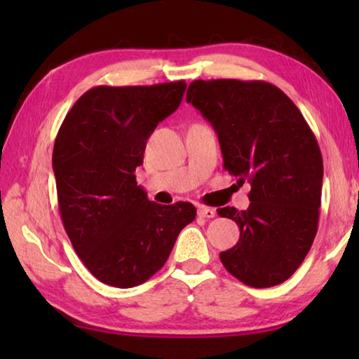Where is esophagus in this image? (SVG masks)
Segmentation results:
<instances>
[{
  "mask_svg": "<svg viewBox=\"0 0 359 359\" xmlns=\"http://www.w3.org/2000/svg\"><path fill=\"white\" fill-rule=\"evenodd\" d=\"M198 215L203 217V218H214L217 215V212H215V209L204 208V205H201V208L198 209Z\"/></svg>",
  "mask_w": 359,
  "mask_h": 359,
  "instance_id": "obj_1",
  "label": "esophagus"
}]
</instances>
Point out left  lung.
Masks as SVG:
<instances>
[{
  "instance_id": "left-lung-1",
  "label": "left lung",
  "mask_w": 359,
  "mask_h": 359,
  "mask_svg": "<svg viewBox=\"0 0 359 359\" xmlns=\"http://www.w3.org/2000/svg\"><path fill=\"white\" fill-rule=\"evenodd\" d=\"M187 102L214 126L223 168L248 180L247 210L218 209L241 238L220 253L229 274L253 288L287 280L301 266L318 229L323 158L299 109L263 81H193Z\"/></svg>"
}]
</instances>
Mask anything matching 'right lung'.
<instances>
[{"label":"right lung","mask_w":359,"mask_h":359,"mask_svg":"<svg viewBox=\"0 0 359 359\" xmlns=\"http://www.w3.org/2000/svg\"><path fill=\"white\" fill-rule=\"evenodd\" d=\"M184 81L88 90L66 115L52 166L66 234L102 283L131 288L165 266L196 217L190 203L149 201L136 182L147 139L184 98Z\"/></svg>","instance_id":"right-lung-1"}]
</instances>
